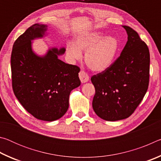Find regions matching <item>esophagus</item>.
Masks as SVG:
<instances>
[{"mask_svg": "<svg viewBox=\"0 0 161 161\" xmlns=\"http://www.w3.org/2000/svg\"><path fill=\"white\" fill-rule=\"evenodd\" d=\"M79 77H80V80L81 81V83H85L89 81V77L87 73L84 70H81L80 73H79Z\"/></svg>", "mask_w": 161, "mask_h": 161, "instance_id": "34e87169", "label": "esophagus"}]
</instances>
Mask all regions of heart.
<instances>
[{"label":"heart","instance_id":"obj_1","mask_svg":"<svg viewBox=\"0 0 161 161\" xmlns=\"http://www.w3.org/2000/svg\"><path fill=\"white\" fill-rule=\"evenodd\" d=\"M118 42L114 37H107L100 32H91L77 37L75 44L68 42L66 53L70 61L81 59V51H86L84 61L92 70L102 72L113 63L118 50Z\"/></svg>","mask_w":161,"mask_h":161}]
</instances>
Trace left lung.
I'll return each mask as SVG.
<instances>
[{
	"instance_id": "left-lung-1",
	"label": "left lung",
	"mask_w": 161,
	"mask_h": 161,
	"mask_svg": "<svg viewBox=\"0 0 161 161\" xmlns=\"http://www.w3.org/2000/svg\"><path fill=\"white\" fill-rule=\"evenodd\" d=\"M128 41L111 66L91 78L95 88L94 112L106 121L126 119L134 112L148 88L150 53L137 32L124 25Z\"/></svg>"
}]
</instances>
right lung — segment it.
I'll return each mask as SVG.
<instances>
[{
	"label": "right lung",
	"instance_id": "right-lung-1",
	"mask_svg": "<svg viewBox=\"0 0 161 161\" xmlns=\"http://www.w3.org/2000/svg\"><path fill=\"white\" fill-rule=\"evenodd\" d=\"M46 30L47 25L35 24L15 41L10 58L12 86L28 112L37 119L53 121L67 112L70 92L81 84L80 69L58 59L64 48L50 49L44 57L32 52L31 40L42 37Z\"/></svg>",
	"mask_w": 161,
	"mask_h": 161
}]
</instances>
